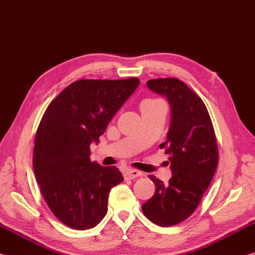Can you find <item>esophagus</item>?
I'll return each instance as SVG.
<instances>
[{"mask_svg": "<svg viewBox=\"0 0 255 255\" xmlns=\"http://www.w3.org/2000/svg\"><path fill=\"white\" fill-rule=\"evenodd\" d=\"M141 175H143V173H141V172H139V171H137V170H129V171L126 172V173H125V179H126V180H132V179L138 178V176H141Z\"/></svg>", "mask_w": 255, "mask_h": 255, "instance_id": "obj_1", "label": "esophagus"}]
</instances>
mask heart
Returning <instances> with one entry per match:
<instances>
[{"mask_svg": "<svg viewBox=\"0 0 255 255\" xmlns=\"http://www.w3.org/2000/svg\"><path fill=\"white\" fill-rule=\"evenodd\" d=\"M158 100H153V99H146L143 102H141V106H145V105H150V103H154V102H157Z\"/></svg>", "mask_w": 255, "mask_h": 255, "instance_id": "obj_1", "label": "heart"}]
</instances>
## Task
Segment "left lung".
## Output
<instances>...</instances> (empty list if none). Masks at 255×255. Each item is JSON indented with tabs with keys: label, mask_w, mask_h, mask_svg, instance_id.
<instances>
[{
	"label": "left lung",
	"mask_w": 255,
	"mask_h": 255,
	"mask_svg": "<svg viewBox=\"0 0 255 255\" xmlns=\"http://www.w3.org/2000/svg\"><path fill=\"white\" fill-rule=\"evenodd\" d=\"M146 84L170 103V128L159 148L170 155L172 178L163 183L149 175L156 189L141 209L156 225L173 226L196 210L209 187L218 164L217 140L204 101L187 84L173 77Z\"/></svg>",
	"instance_id": "1"
}]
</instances>
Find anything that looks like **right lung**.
<instances>
[{"instance_id": "1", "label": "right lung", "mask_w": 255, "mask_h": 255, "mask_svg": "<svg viewBox=\"0 0 255 255\" xmlns=\"http://www.w3.org/2000/svg\"><path fill=\"white\" fill-rule=\"evenodd\" d=\"M139 82L137 77L76 81L42 116L34 139V175L50 210L68 227L97 226L108 211L110 190L124 181L116 166L91 162L90 145L99 143Z\"/></svg>"}]
</instances>
